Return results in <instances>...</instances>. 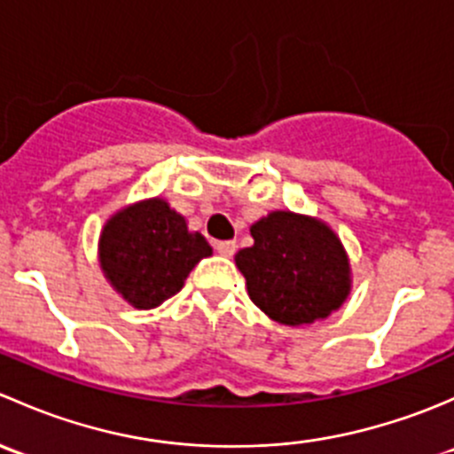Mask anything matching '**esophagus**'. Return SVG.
<instances>
[{
	"mask_svg": "<svg viewBox=\"0 0 454 454\" xmlns=\"http://www.w3.org/2000/svg\"><path fill=\"white\" fill-rule=\"evenodd\" d=\"M235 248H237L235 241H217V244H215V250H217L222 256H232L235 254Z\"/></svg>",
	"mask_w": 454,
	"mask_h": 454,
	"instance_id": "34e87169",
	"label": "esophagus"
}]
</instances>
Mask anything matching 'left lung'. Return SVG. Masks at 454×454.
I'll return each instance as SVG.
<instances>
[{
	"mask_svg": "<svg viewBox=\"0 0 454 454\" xmlns=\"http://www.w3.org/2000/svg\"><path fill=\"white\" fill-rule=\"evenodd\" d=\"M250 232L254 246L235 261L261 312L281 325H308L340 308L349 294V261L332 228L277 210Z\"/></svg>",
	"mask_w": 454,
	"mask_h": 454,
	"instance_id": "left-lung-1",
	"label": "left lung"
}]
</instances>
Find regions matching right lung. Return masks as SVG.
I'll list each match as a JSON object with an SVG mask.
<instances>
[{"label": "right lung", "mask_w": 454, "mask_h": 454, "mask_svg": "<svg viewBox=\"0 0 454 454\" xmlns=\"http://www.w3.org/2000/svg\"><path fill=\"white\" fill-rule=\"evenodd\" d=\"M100 265L112 286L140 309L158 308L182 290L191 270L213 248L189 232L164 200H149L114 215L100 235Z\"/></svg>", "instance_id": "1"}]
</instances>
